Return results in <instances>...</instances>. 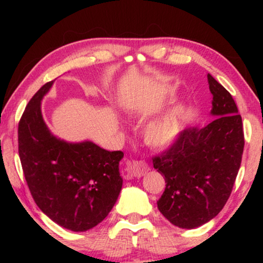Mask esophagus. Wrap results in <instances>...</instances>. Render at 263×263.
Returning a JSON list of instances; mask_svg holds the SVG:
<instances>
[{"instance_id":"esophagus-1","label":"esophagus","mask_w":263,"mask_h":263,"mask_svg":"<svg viewBox=\"0 0 263 263\" xmlns=\"http://www.w3.org/2000/svg\"><path fill=\"white\" fill-rule=\"evenodd\" d=\"M131 173L133 176L140 177L144 176L146 173L149 171V166L145 161H141V160H137V161H132L130 163Z\"/></svg>"}]
</instances>
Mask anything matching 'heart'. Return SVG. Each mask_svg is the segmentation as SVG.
<instances>
[{
    "mask_svg": "<svg viewBox=\"0 0 263 263\" xmlns=\"http://www.w3.org/2000/svg\"><path fill=\"white\" fill-rule=\"evenodd\" d=\"M182 110L176 109L161 121H158L146 128L145 138L149 145L161 147L172 142L181 130Z\"/></svg>",
    "mask_w": 263,
    "mask_h": 263,
    "instance_id": "1",
    "label": "heart"
}]
</instances>
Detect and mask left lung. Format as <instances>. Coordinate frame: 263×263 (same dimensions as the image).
Listing matches in <instances>:
<instances>
[{
  "mask_svg": "<svg viewBox=\"0 0 263 263\" xmlns=\"http://www.w3.org/2000/svg\"><path fill=\"white\" fill-rule=\"evenodd\" d=\"M213 121L179 132L168 148L152 158L164 176L160 212L182 229H195L216 217L228 202L245 146L241 116L232 95L208 74Z\"/></svg>",
  "mask_w": 263,
  "mask_h": 263,
  "instance_id": "8db88e82",
  "label": "left lung"
}]
</instances>
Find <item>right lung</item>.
I'll use <instances>...</instances> for the list:
<instances>
[{
  "instance_id": "add662e5",
  "label": "right lung",
  "mask_w": 263,
  "mask_h": 263,
  "mask_svg": "<svg viewBox=\"0 0 263 263\" xmlns=\"http://www.w3.org/2000/svg\"><path fill=\"white\" fill-rule=\"evenodd\" d=\"M52 84L35 92L20 119V159L38 208L62 228L82 232L100 224L117 201L123 184L118 164L124 153L53 137L41 111V101Z\"/></svg>"
}]
</instances>
